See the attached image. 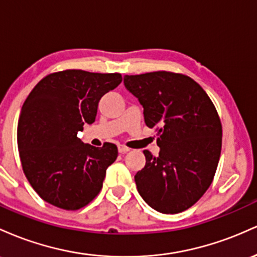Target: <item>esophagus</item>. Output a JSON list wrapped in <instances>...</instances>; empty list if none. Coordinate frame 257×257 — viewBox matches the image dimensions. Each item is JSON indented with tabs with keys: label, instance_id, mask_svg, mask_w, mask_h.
Returning a JSON list of instances; mask_svg holds the SVG:
<instances>
[{
	"label": "esophagus",
	"instance_id": "34e87169",
	"mask_svg": "<svg viewBox=\"0 0 257 257\" xmlns=\"http://www.w3.org/2000/svg\"><path fill=\"white\" fill-rule=\"evenodd\" d=\"M117 149H119V153H121V154H123V153H127L130 151V148H127V147H125V146H122V144L117 147Z\"/></svg>",
	"mask_w": 257,
	"mask_h": 257
}]
</instances>
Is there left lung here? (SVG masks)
<instances>
[{
  "mask_svg": "<svg viewBox=\"0 0 257 257\" xmlns=\"http://www.w3.org/2000/svg\"><path fill=\"white\" fill-rule=\"evenodd\" d=\"M123 85L143 106L146 125L158 128L159 136V155L143 151L146 166L135 176L138 193L163 214L184 211L207 191L220 160L222 126L215 105L186 75H125Z\"/></svg>",
  "mask_w": 257,
  "mask_h": 257,
  "instance_id": "8db88e82",
  "label": "left lung"
}]
</instances>
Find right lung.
<instances>
[{
    "label": "right lung",
    "instance_id": "right-lung-1",
    "mask_svg": "<svg viewBox=\"0 0 257 257\" xmlns=\"http://www.w3.org/2000/svg\"><path fill=\"white\" fill-rule=\"evenodd\" d=\"M120 74L65 70L43 77L23 104L18 149L23 170L43 200L64 210L87 205L99 193L117 148L83 143L77 134L94 122L100 98Z\"/></svg>",
    "mask_w": 257,
    "mask_h": 257
}]
</instances>
